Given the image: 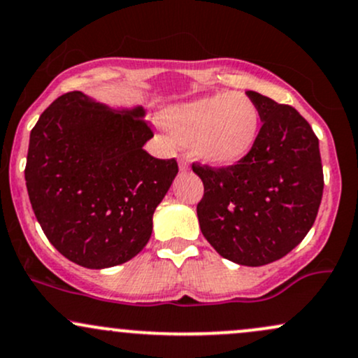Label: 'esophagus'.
<instances>
[{
	"label": "esophagus",
	"mask_w": 358,
	"mask_h": 358,
	"mask_svg": "<svg viewBox=\"0 0 358 358\" xmlns=\"http://www.w3.org/2000/svg\"><path fill=\"white\" fill-rule=\"evenodd\" d=\"M180 170H182V171L188 170V163H187V159H180Z\"/></svg>",
	"instance_id": "esophagus-1"
}]
</instances>
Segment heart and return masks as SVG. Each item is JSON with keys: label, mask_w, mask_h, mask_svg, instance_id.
Wrapping results in <instances>:
<instances>
[{"label": "heart", "mask_w": 358, "mask_h": 358, "mask_svg": "<svg viewBox=\"0 0 358 358\" xmlns=\"http://www.w3.org/2000/svg\"><path fill=\"white\" fill-rule=\"evenodd\" d=\"M159 124L178 145L213 166H231L244 159L261 134V110L245 94L222 92L170 106Z\"/></svg>", "instance_id": "1"}]
</instances>
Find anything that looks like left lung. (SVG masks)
Returning <instances> with one entry per match:
<instances>
[{"label": "left lung", "instance_id": "left-lung-1", "mask_svg": "<svg viewBox=\"0 0 358 358\" xmlns=\"http://www.w3.org/2000/svg\"><path fill=\"white\" fill-rule=\"evenodd\" d=\"M261 110L256 146L225 168L200 166L196 215L203 237L222 257L264 266L291 252L315 224L323 195L318 138L296 109L248 90Z\"/></svg>", "mask_w": 358, "mask_h": 358}]
</instances>
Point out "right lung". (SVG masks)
Segmentation results:
<instances>
[{"instance_id":"right-lung-1","label":"right lung","mask_w":358,"mask_h":358,"mask_svg":"<svg viewBox=\"0 0 358 358\" xmlns=\"http://www.w3.org/2000/svg\"><path fill=\"white\" fill-rule=\"evenodd\" d=\"M145 114L76 90L53 101L31 129L24 168L31 208L53 248L82 268H113L141 252L178 173L175 158L143 150L153 138Z\"/></svg>"}]
</instances>
